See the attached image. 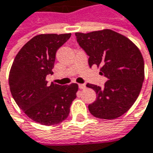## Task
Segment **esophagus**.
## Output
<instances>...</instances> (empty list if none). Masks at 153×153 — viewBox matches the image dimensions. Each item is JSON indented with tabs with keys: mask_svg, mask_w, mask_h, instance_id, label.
<instances>
[{
	"mask_svg": "<svg viewBox=\"0 0 153 153\" xmlns=\"http://www.w3.org/2000/svg\"><path fill=\"white\" fill-rule=\"evenodd\" d=\"M79 88L80 89H85V88H86V85H85V84H79Z\"/></svg>",
	"mask_w": 153,
	"mask_h": 153,
	"instance_id": "obj_1",
	"label": "esophagus"
}]
</instances>
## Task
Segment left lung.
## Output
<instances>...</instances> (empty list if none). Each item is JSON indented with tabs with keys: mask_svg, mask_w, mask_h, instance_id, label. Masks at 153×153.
<instances>
[{
	"mask_svg": "<svg viewBox=\"0 0 153 153\" xmlns=\"http://www.w3.org/2000/svg\"><path fill=\"white\" fill-rule=\"evenodd\" d=\"M79 45L88 54L89 66H101L108 79L103 88L87 84L96 93L88 105L90 113L101 119H116L134 104L145 79V63L138 48L126 36L111 30L75 33Z\"/></svg>",
	"mask_w": 153,
	"mask_h": 153,
	"instance_id": "8db88e82",
	"label": "left lung"
}]
</instances>
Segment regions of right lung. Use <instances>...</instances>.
<instances>
[{"instance_id":"obj_1","label":"right lung","mask_w":153,"mask_h":153,"mask_svg":"<svg viewBox=\"0 0 153 153\" xmlns=\"http://www.w3.org/2000/svg\"><path fill=\"white\" fill-rule=\"evenodd\" d=\"M68 34L34 36L16 54L8 83L12 96L22 110L43 125H54L66 119L78 85L60 86L45 79L52 74L56 52L70 38Z\"/></svg>"}]
</instances>
